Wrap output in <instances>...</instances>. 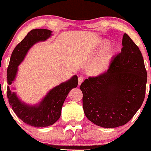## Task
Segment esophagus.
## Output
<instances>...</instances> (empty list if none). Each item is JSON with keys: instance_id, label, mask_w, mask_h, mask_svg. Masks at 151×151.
<instances>
[{"instance_id": "obj_1", "label": "esophagus", "mask_w": 151, "mask_h": 151, "mask_svg": "<svg viewBox=\"0 0 151 151\" xmlns=\"http://www.w3.org/2000/svg\"><path fill=\"white\" fill-rule=\"evenodd\" d=\"M83 81H84V79H83L81 77H79V78H78V85L80 86L81 83L83 82Z\"/></svg>"}]
</instances>
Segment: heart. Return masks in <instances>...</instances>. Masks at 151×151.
I'll list each match as a JSON object with an SVG mask.
<instances>
[{"instance_id":"heart-1","label":"heart","mask_w":151,"mask_h":151,"mask_svg":"<svg viewBox=\"0 0 151 151\" xmlns=\"http://www.w3.org/2000/svg\"><path fill=\"white\" fill-rule=\"evenodd\" d=\"M108 39H101L99 42L100 52L91 59L86 67V72L93 77H97L107 72L118 52L116 46L110 45Z\"/></svg>"}]
</instances>
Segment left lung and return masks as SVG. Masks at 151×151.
Instances as JSON below:
<instances>
[{
	"label": "left lung",
	"mask_w": 151,
	"mask_h": 151,
	"mask_svg": "<svg viewBox=\"0 0 151 151\" xmlns=\"http://www.w3.org/2000/svg\"><path fill=\"white\" fill-rule=\"evenodd\" d=\"M122 46L106 72L86 79L80 86L86 118L107 129L127 124L145 95L147 72L141 51L126 33Z\"/></svg>",
	"instance_id": "obj_1"
}]
</instances>
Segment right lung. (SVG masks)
Listing matches in <instances>:
<instances>
[{"label": "right lung", "mask_w": 151, "mask_h": 151, "mask_svg": "<svg viewBox=\"0 0 151 151\" xmlns=\"http://www.w3.org/2000/svg\"><path fill=\"white\" fill-rule=\"evenodd\" d=\"M52 35V32L47 29L30 31L12 52L7 70V95L10 105L19 119L25 124L37 128L52 125L60 119L62 105L67 95L78 85L77 76H72L67 81L50 89L39 103L34 105L22 101L17 93L12 91L10 87L15 80L18 66L23 61L30 48L36 43L46 41Z\"/></svg>", "instance_id": "1"}]
</instances>
